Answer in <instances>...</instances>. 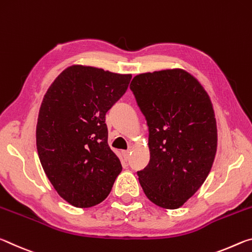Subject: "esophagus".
Wrapping results in <instances>:
<instances>
[{
  "label": "esophagus",
  "instance_id": "esophagus-1",
  "mask_svg": "<svg viewBox=\"0 0 252 252\" xmlns=\"http://www.w3.org/2000/svg\"><path fill=\"white\" fill-rule=\"evenodd\" d=\"M122 154H123V158H125V160H128L129 159V155H130V152L129 151H123Z\"/></svg>",
  "mask_w": 252,
  "mask_h": 252
}]
</instances>
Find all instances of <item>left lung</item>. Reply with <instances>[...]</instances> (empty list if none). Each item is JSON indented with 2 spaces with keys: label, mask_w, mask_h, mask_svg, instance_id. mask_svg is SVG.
Wrapping results in <instances>:
<instances>
[{
  "label": "left lung",
  "mask_w": 252,
  "mask_h": 252,
  "mask_svg": "<svg viewBox=\"0 0 252 252\" xmlns=\"http://www.w3.org/2000/svg\"><path fill=\"white\" fill-rule=\"evenodd\" d=\"M129 88L148 126L150 163L137 172L148 200L179 209L204 183L217 153L212 102L196 78L183 69L134 77Z\"/></svg>",
  "instance_id": "1"
}]
</instances>
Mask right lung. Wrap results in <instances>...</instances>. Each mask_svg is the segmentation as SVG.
Returning a JSON list of instances; mask_svg holds the SVG:
<instances>
[{"instance_id":"obj_1","label":"right lung","mask_w":252,"mask_h":252,"mask_svg":"<svg viewBox=\"0 0 252 252\" xmlns=\"http://www.w3.org/2000/svg\"><path fill=\"white\" fill-rule=\"evenodd\" d=\"M130 79L131 75L73 64L44 94L36 150L58 194L73 207L90 208L104 201L123 170L108 145L105 116Z\"/></svg>"}]
</instances>
